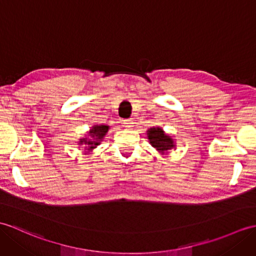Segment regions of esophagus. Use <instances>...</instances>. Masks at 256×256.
I'll return each instance as SVG.
<instances>
[{"instance_id":"1","label":"esophagus","mask_w":256,"mask_h":256,"mask_svg":"<svg viewBox=\"0 0 256 256\" xmlns=\"http://www.w3.org/2000/svg\"><path fill=\"white\" fill-rule=\"evenodd\" d=\"M123 126L124 128H130L134 126V122L132 120H124L123 121Z\"/></svg>"}]
</instances>
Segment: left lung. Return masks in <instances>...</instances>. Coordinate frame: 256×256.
I'll return each mask as SVG.
<instances>
[{"label": "left lung", "mask_w": 256, "mask_h": 256, "mask_svg": "<svg viewBox=\"0 0 256 256\" xmlns=\"http://www.w3.org/2000/svg\"><path fill=\"white\" fill-rule=\"evenodd\" d=\"M147 135L150 145L155 147L156 150L162 154V155L164 152H168V150L176 147L174 140L169 135L164 134L162 128H150L147 130Z\"/></svg>", "instance_id": "1"}]
</instances>
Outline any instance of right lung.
<instances>
[{"mask_svg": "<svg viewBox=\"0 0 256 256\" xmlns=\"http://www.w3.org/2000/svg\"><path fill=\"white\" fill-rule=\"evenodd\" d=\"M108 130H109L108 126H101V124L100 126H94L88 133V136H90V138H80V144L85 145L86 150L88 152H92L100 144V142L104 140V135L106 134V132H108Z\"/></svg>", "mask_w": 256, "mask_h": 256, "instance_id": "obj_1", "label": "right lung"}]
</instances>
